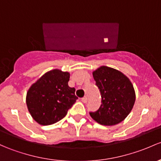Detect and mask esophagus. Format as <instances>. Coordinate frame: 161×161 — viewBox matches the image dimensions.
Segmentation results:
<instances>
[{"mask_svg":"<svg viewBox=\"0 0 161 161\" xmlns=\"http://www.w3.org/2000/svg\"><path fill=\"white\" fill-rule=\"evenodd\" d=\"M87 100H88V98L86 97V96H84L83 98H82V103H86L87 102Z\"/></svg>","mask_w":161,"mask_h":161,"instance_id":"esophagus-1","label":"esophagus"}]
</instances>
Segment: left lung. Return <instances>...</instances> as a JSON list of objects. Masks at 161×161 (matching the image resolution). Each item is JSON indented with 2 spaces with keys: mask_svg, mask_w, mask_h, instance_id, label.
<instances>
[{
  "mask_svg": "<svg viewBox=\"0 0 161 161\" xmlns=\"http://www.w3.org/2000/svg\"><path fill=\"white\" fill-rule=\"evenodd\" d=\"M92 75L102 97V105L90 116L104 126H114L124 120L134 106L136 93L129 78L113 68L100 66Z\"/></svg>",
  "mask_w": 161,
  "mask_h": 161,
  "instance_id": "8db88e82",
  "label": "left lung"
}]
</instances>
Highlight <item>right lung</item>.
<instances>
[{"label":"right lung","mask_w":161,"mask_h":161,"mask_svg":"<svg viewBox=\"0 0 161 161\" xmlns=\"http://www.w3.org/2000/svg\"><path fill=\"white\" fill-rule=\"evenodd\" d=\"M69 78V72L52 69L39 78L28 90V109L40 125H52L63 119L76 102L78 97L75 95V88L68 85Z\"/></svg>","instance_id":"add662e5"}]
</instances>
